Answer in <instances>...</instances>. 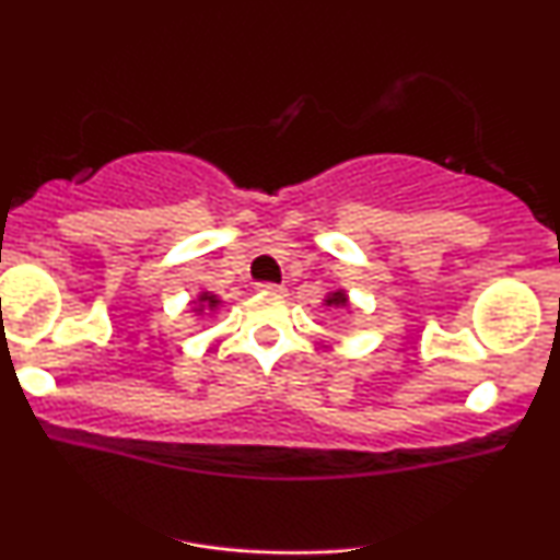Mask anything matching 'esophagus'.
Segmentation results:
<instances>
[{"label":"esophagus","mask_w":560,"mask_h":560,"mask_svg":"<svg viewBox=\"0 0 560 560\" xmlns=\"http://www.w3.org/2000/svg\"><path fill=\"white\" fill-rule=\"evenodd\" d=\"M258 292H262V294H284V287L271 284V281H262V284H258Z\"/></svg>","instance_id":"34e87169"}]
</instances>
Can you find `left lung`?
<instances>
[{
    "mask_svg": "<svg viewBox=\"0 0 560 560\" xmlns=\"http://www.w3.org/2000/svg\"><path fill=\"white\" fill-rule=\"evenodd\" d=\"M326 305H337V307H345V305H347V294H345V292H331L329 298H326Z\"/></svg>",
    "mask_w": 560,
    "mask_h": 560,
    "instance_id": "left-lung-1",
    "label": "left lung"
}]
</instances>
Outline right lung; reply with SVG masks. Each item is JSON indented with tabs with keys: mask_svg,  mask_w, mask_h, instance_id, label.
<instances>
[{
	"mask_svg": "<svg viewBox=\"0 0 560 560\" xmlns=\"http://www.w3.org/2000/svg\"><path fill=\"white\" fill-rule=\"evenodd\" d=\"M218 302H221V300H218L215 294H208V292L199 294V307H197V311H215Z\"/></svg>",
	"mask_w": 560,
	"mask_h": 560,
	"instance_id": "obj_1",
	"label": "right lung"
}]
</instances>
